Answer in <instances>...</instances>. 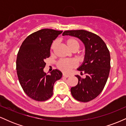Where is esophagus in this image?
I'll use <instances>...</instances> for the list:
<instances>
[{
	"instance_id": "esophagus-1",
	"label": "esophagus",
	"mask_w": 126,
	"mask_h": 126,
	"mask_svg": "<svg viewBox=\"0 0 126 126\" xmlns=\"http://www.w3.org/2000/svg\"><path fill=\"white\" fill-rule=\"evenodd\" d=\"M63 76H64V77L68 78V77H69V76H70V75H68V74H66V73H63Z\"/></svg>"
}]
</instances>
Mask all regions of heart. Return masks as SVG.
<instances>
[{
  "label": "heart",
  "instance_id": "1",
  "mask_svg": "<svg viewBox=\"0 0 126 126\" xmlns=\"http://www.w3.org/2000/svg\"><path fill=\"white\" fill-rule=\"evenodd\" d=\"M65 43L67 47L72 51H76L80 47V43L76 38L69 37L65 39ZM57 44V41L55 40L51 46V50L53 51ZM79 57L83 58V54L79 53ZM76 63L73 60L71 59H61L57 63V67L59 69L64 72H69L72 68L76 67Z\"/></svg>",
  "mask_w": 126,
  "mask_h": 126
}]
</instances>
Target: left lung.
Listing matches in <instances>:
<instances>
[{
  "instance_id": "left-lung-1",
  "label": "left lung",
  "mask_w": 126,
  "mask_h": 126,
  "mask_svg": "<svg viewBox=\"0 0 126 126\" xmlns=\"http://www.w3.org/2000/svg\"><path fill=\"white\" fill-rule=\"evenodd\" d=\"M62 35L77 37L85 45L84 62L78 70L86 77L76 75L78 83L70 91L75 99L89 102L100 94L107 81L111 67L109 50L101 37L91 32L70 30L64 31Z\"/></svg>"
}]
</instances>
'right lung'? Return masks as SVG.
Listing matches in <instances>:
<instances>
[{"mask_svg":"<svg viewBox=\"0 0 126 126\" xmlns=\"http://www.w3.org/2000/svg\"><path fill=\"white\" fill-rule=\"evenodd\" d=\"M62 31L42 29L28 35L23 41L18 53L16 70L19 81L25 93L37 101H44L53 95V86L62 76L57 69L50 74L43 70L45 60L50 56L53 40Z\"/></svg>","mask_w":126,"mask_h":126,"instance_id":"1","label":"right lung"}]
</instances>
